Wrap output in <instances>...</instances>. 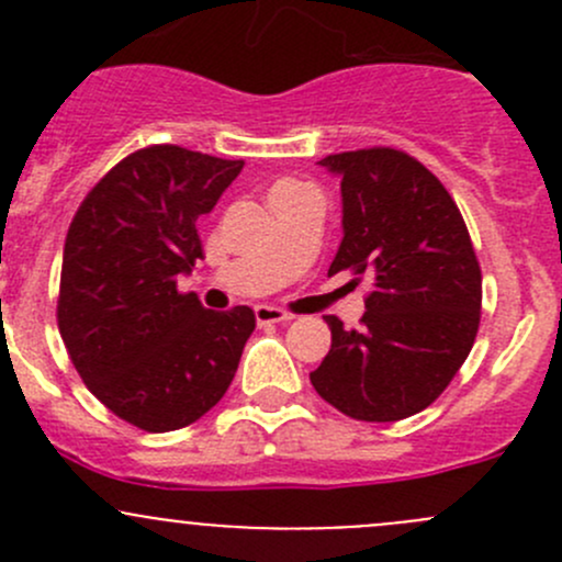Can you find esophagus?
<instances>
[{
  "label": "esophagus",
  "instance_id": "1",
  "mask_svg": "<svg viewBox=\"0 0 562 562\" xmlns=\"http://www.w3.org/2000/svg\"><path fill=\"white\" fill-rule=\"evenodd\" d=\"M255 317H258V323H285L291 321L293 313H288L282 307H271V304H258L255 307Z\"/></svg>",
  "mask_w": 562,
  "mask_h": 562
}]
</instances>
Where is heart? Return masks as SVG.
I'll return each instance as SVG.
<instances>
[{
  "mask_svg": "<svg viewBox=\"0 0 562 562\" xmlns=\"http://www.w3.org/2000/svg\"><path fill=\"white\" fill-rule=\"evenodd\" d=\"M293 187H302V184H296V181H280V184H274V190H293Z\"/></svg>",
  "mask_w": 562,
  "mask_h": 562,
  "instance_id": "obj_1",
  "label": "heart"
}]
</instances>
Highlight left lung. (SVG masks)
<instances>
[{"label": "left lung", "mask_w": 562, "mask_h": 562, "mask_svg": "<svg viewBox=\"0 0 562 562\" xmlns=\"http://www.w3.org/2000/svg\"><path fill=\"white\" fill-rule=\"evenodd\" d=\"M342 245L328 274L372 277L361 328L326 315L331 350L310 381L356 422H400L432 405L468 359L481 323V266L454 198L391 146L339 151Z\"/></svg>", "instance_id": "obj_1"}]
</instances>
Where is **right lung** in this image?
Instances as JSON below:
<instances>
[{
  "label": "right lung",
  "mask_w": 562,
  "mask_h": 562,
  "mask_svg": "<svg viewBox=\"0 0 562 562\" xmlns=\"http://www.w3.org/2000/svg\"><path fill=\"white\" fill-rule=\"evenodd\" d=\"M245 160L151 144L108 171L78 206L61 255L56 323L87 389L122 422L171 432L212 411L255 328L181 293L176 277L203 258L209 214Z\"/></svg>",
  "instance_id": "1"
}]
</instances>
